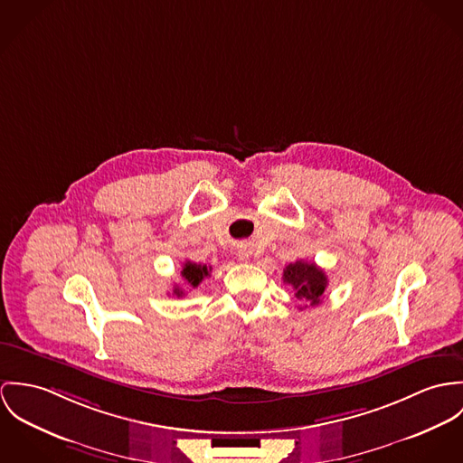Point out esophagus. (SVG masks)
<instances>
[{"instance_id": "esophagus-1", "label": "esophagus", "mask_w": 463, "mask_h": 463, "mask_svg": "<svg viewBox=\"0 0 463 463\" xmlns=\"http://www.w3.org/2000/svg\"><path fill=\"white\" fill-rule=\"evenodd\" d=\"M250 254H252V252H250L247 247H240V249H238V259H240V260H247V259L250 257Z\"/></svg>"}]
</instances>
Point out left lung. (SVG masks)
Masks as SVG:
<instances>
[{
    "label": "left lung",
    "instance_id": "left-lung-1",
    "mask_svg": "<svg viewBox=\"0 0 463 463\" xmlns=\"http://www.w3.org/2000/svg\"><path fill=\"white\" fill-rule=\"evenodd\" d=\"M284 284L291 286L295 297L304 304V307L319 306L328 286L326 273L314 262L297 260L284 268Z\"/></svg>",
    "mask_w": 463,
    "mask_h": 463
}]
</instances>
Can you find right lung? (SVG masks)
Returning <instances> with one entry per match:
<instances>
[{
    "instance_id": "add662e5",
    "label": "right lung",
    "mask_w": 463,
    "mask_h": 463,
    "mask_svg": "<svg viewBox=\"0 0 463 463\" xmlns=\"http://www.w3.org/2000/svg\"><path fill=\"white\" fill-rule=\"evenodd\" d=\"M209 271H211V266H206V264H197V262L186 260V262H184V266H183V269H181V277H183L184 285H186L187 288H184V286L175 284V286H174L172 295H175L177 298L184 297L188 289H195V288H197V286L206 279L207 275H209Z\"/></svg>"
}]
</instances>
